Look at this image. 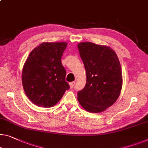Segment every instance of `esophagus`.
Returning a JSON list of instances; mask_svg holds the SVG:
<instances>
[{
    "label": "esophagus",
    "instance_id": "34e87169",
    "mask_svg": "<svg viewBox=\"0 0 148 148\" xmlns=\"http://www.w3.org/2000/svg\"><path fill=\"white\" fill-rule=\"evenodd\" d=\"M75 82H74V81H73V82H71V83H69V87H70V88H73L74 87V85H75Z\"/></svg>",
    "mask_w": 148,
    "mask_h": 148
}]
</instances>
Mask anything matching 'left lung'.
<instances>
[{"instance_id":"left-lung-1","label":"left lung","mask_w":148,"mask_h":148,"mask_svg":"<svg viewBox=\"0 0 148 148\" xmlns=\"http://www.w3.org/2000/svg\"><path fill=\"white\" fill-rule=\"evenodd\" d=\"M87 75L85 87L77 94L82 107L92 113L102 112L117 101L122 87L121 66L110 47L92 42L77 45Z\"/></svg>"}]
</instances>
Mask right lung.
<instances>
[{"instance_id": "obj_1", "label": "right lung", "mask_w": 148, "mask_h": 148, "mask_svg": "<svg viewBox=\"0 0 148 148\" xmlns=\"http://www.w3.org/2000/svg\"><path fill=\"white\" fill-rule=\"evenodd\" d=\"M67 42H43L25 61L22 73L24 92L36 105L49 108L56 104L69 88L66 71L61 62Z\"/></svg>"}]
</instances>
